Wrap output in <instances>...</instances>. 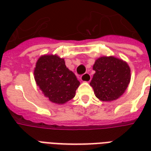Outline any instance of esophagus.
I'll list each match as a JSON object with an SVG mask.
<instances>
[{
    "label": "esophagus",
    "instance_id": "34e87169",
    "mask_svg": "<svg viewBox=\"0 0 151 151\" xmlns=\"http://www.w3.org/2000/svg\"><path fill=\"white\" fill-rule=\"evenodd\" d=\"M91 74H89V73H85V74L81 76V81L82 82H91Z\"/></svg>",
    "mask_w": 151,
    "mask_h": 151
}]
</instances>
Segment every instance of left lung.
Wrapping results in <instances>:
<instances>
[{
  "instance_id": "8db88e82",
  "label": "left lung",
  "mask_w": 151,
  "mask_h": 151,
  "mask_svg": "<svg viewBox=\"0 0 151 151\" xmlns=\"http://www.w3.org/2000/svg\"><path fill=\"white\" fill-rule=\"evenodd\" d=\"M93 69L95 73L90 85L99 100L113 101L125 92L131 73L124 60L112 56H101L95 60Z\"/></svg>"
}]
</instances>
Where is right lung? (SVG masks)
<instances>
[{
	"label": "right lung",
	"instance_id": "right-lung-1",
	"mask_svg": "<svg viewBox=\"0 0 151 151\" xmlns=\"http://www.w3.org/2000/svg\"><path fill=\"white\" fill-rule=\"evenodd\" d=\"M35 80L45 97L56 104L71 100L80 85L75 74L57 55H43L38 59L34 70Z\"/></svg>",
	"mask_w": 151,
	"mask_h": 151
}]
</instances>
